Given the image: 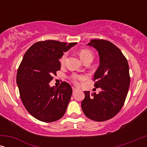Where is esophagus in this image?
<instances>
[{"label":"esophagus","mask_w":147,"mask_h":147,"mask_svg":"<svg viewBox=\"0 0 147 147\" xmlns=\"http://www.w3.org/2000/svg\"><path fill=\"white\" fill-rule=\"evenodd\" d=\"M72 90H73V93H75V92L78 90L77 88H74V87L72 88Z\"/></svg>","instance_id":"obj_1"}]
</instances>
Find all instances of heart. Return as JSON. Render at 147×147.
<instances>
[{"label": "heart", "mask_w": 147, "mask_h": 147, "mask_svg": "<svg viewBox=\"0 0 147 147\" xmlns=\"http://www.w3.org/2000/svg\"><path fill=\"white\" fill-rule=\"evenodd\" d=\"M79 54L81 59L83 60V61H86L87 59H93V53L90 51V50L88 49H82L79 51ZM67 57V53H64L63 55H61V57L59 59V62L61 63V65H64V63H65L66 59ZM72 82L75 85H79L80 82L85 78V76L82 75H78V74H74L71 77Z\"/></svg>", "instance_id": "heart-1"}]
</instances>
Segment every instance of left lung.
Segmentation results:
<instances>
[{
	"label": "left lung",
	"instance_id": "obj_1",
	"mask_svg": "<svg viewBox=\"0 0 147 147\" xmlns=\"http://www.w3.org/2000/svg\"><path fill=\"white\" fill-rule=\"evenodd\" d=\"M97 49L100 66L94 74L99 94L85 91L82 108L88 118L103 122L113 118L123 106L130 86L129 66L119 48L109 41L92 39L88 43Z\"/></svg>",
	"mask_w": 147,
	"mask_h": 147
}]
</instances>
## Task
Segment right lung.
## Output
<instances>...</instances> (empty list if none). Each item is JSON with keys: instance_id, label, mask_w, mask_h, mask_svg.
Returning <instances> with one entry per match:
<instances>
[{"instance_id": "add662e5", "label": "right lung", "mask_w": 147, "mask_h": 147, "mask_svg": "<svg viewBox=\"0 0 147 147\" xmlns=\"http://www.w3.org/2000/svg\"><path fill=\"white\" fill-rule=\"evenodd\" d=\"M75 45L55 40L37 42L20 63L17 74L20 98L26 110L40 121H56L65 113L72 94L71 86L63 82L59 87L51 88L49 84L61 69L60 57Z\"/></svg>"}]
</instances>
